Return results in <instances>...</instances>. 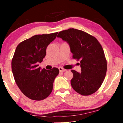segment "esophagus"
Returning <instances> with one entry per match:
<instances>
[{"label":"esophagus","mask_w":123,"mask_h":123,"mask_svg":"<svg viewBox=\"0 0 123 123\" xmlns=\"http://www.w3.org/2000/svg\"><path fill=\"white\" fill-rule=\"evenodd\" d=\"M59 69L60 72H64L65 70H66L65 69L62 68V67H59Z\"/></svg>","instance_id":"esophagus-1"}]
</instances>
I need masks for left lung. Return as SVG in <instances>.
I'll return each mask as SVG.
<instances>
[{"label":"left lung","instance_id":"left-lung-1","mask_svg":"<svg viewBox=\"0 0 123 123\" xmlns=\"http://www.w3.org/2000/svg\"><path fill=\"white\" fill-rule=\"evenodd\" d=\"M58 37L67 42L73 58L80 60L81 72L72 70V88L83 96L96 92L105 79L107 62L103 49L95 37L74 28L59 32Z\"/></svg>","mask_w":123,"mask_h":123}]
</instances>
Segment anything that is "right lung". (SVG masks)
Wrapping results in <instances>:
<instances>
[{
	"mask_svg": "<svg viewBox=\"0 0 123 123\" xmlns=\"http://www.w3.org/2000/svg\"><path fill=\"white\" fill-rule=\"evenodd\" d=\"M58 32L35 35L17 46L12 60V70L16 83L24 95L31 100L40 101L48 97L59 70L57 68L41 69V63L49 43Z\"/></svg>",
	"mask_w": 123,
	"mask_h": 123,
	"instance_id": "right-lung-1",
	"label": "right lung"
}]
</instances>
